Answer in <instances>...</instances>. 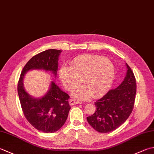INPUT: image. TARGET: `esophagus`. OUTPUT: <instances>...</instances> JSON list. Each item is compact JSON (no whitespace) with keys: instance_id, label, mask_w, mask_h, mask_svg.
Returning a JSON list of instances; mask_svg holds the SVG:
<instances>
[{"instance_id":"obj_1","label":"esophagus","mask_w":154,"mask_h":154,"mask_svg":"<svg viewBox=\"0 0 154 154\" xmlns=\"http://www.w3.org/2000/svg\"><path fill=\"white\" fill-rule=\"evenodd\" d=\"M78 103H79V101L78 100H76V99H72L69 100V104H70L71 105H76Z\"/></svg>"}]
</instances>
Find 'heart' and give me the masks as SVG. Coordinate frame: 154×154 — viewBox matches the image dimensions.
I'll return each instance as SVG.
<instances>
[{"label":"heart","mask_w":154,"mask_h":154,"mask_svg":"<svg viewBox=\"0 0 154 154\" xmlns=\"http://www.w3.org/2000/svg\"><path fill=\"white\" fill-rule=\"evenodd\" d=\"M59 75L63 86L70 92L77 88L81 80L84 85L73 96L84 100L106 93L115 79L116 69L105 57L87 54L75 57L70 66H62Z\"/></svg>","instance_id":"b5f03b06"}]
</instances>
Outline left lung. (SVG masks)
Here are the masks:
<instances>
[{
    "label": "left lung",
    "instance_id": "obj_1",
    "mask_svg": "<svg viewBox=\"0 0 154 154\" xmlns=\"http://www.w3.org/2000/svg\"><path fill=\"white\" fill-rule=\"evenodd\" d=\"M124 80L116 89H110L95 102V112L87 117L89 125L100 133H108L118 128L130 116L134 107L136 81L130 67L126 63Z\"/></svg>",
    "mask_w": 154,
    "mask_h": 154
}]
</instances>
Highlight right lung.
I'll return each mask as SVG.
<instances>
[{
    "label": "right lung",
    "mask_w": 154,
    "mask_h": 154,
    "mask_svg": "<svg viewBox=\"0 0 154 154\" xmlns=\"http://www.w3.org/2000/svg\"><path fill=\"white\" fill-rule=\"evenodd\" d=\"M61 52L48 49L33 56L23 69L18 82V94L24 116L33 127L45 133H54L65 124L71 109L68 101L70 97L52 81L49 91L43 97H31L24 89L23 78L31 69H44L56 75Z\"/></svg>",
    "instance_id": "1"
}]
</instances>
